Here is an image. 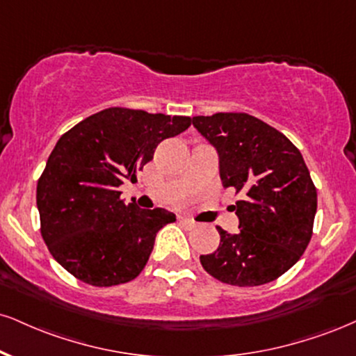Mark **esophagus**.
<instances>
[{
    "mask_svg": "<svg viewBox=\"0 0 356 356\" xmlns=\"http://www.w3.org/2000/svg\"><path fill=\"white\" fill-rule=\"evenodd\" d=\"M179 224H181L184 229H187V230L194 229V227H195V222L191 220V219H187V217H181V219H179Z\"/></svg>",
    "mask_w": 356,
    "mask_h": 356,
    "instance_id": "1",
    "label": "esophagus"
}]
</instances>
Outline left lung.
<instances>
[{
	"label": "left lung",
	"mask_w": 356,
	"mask_h": 356,
	"mask_svg": "<svg viewBox=\"0 0 356 356\" xmlns=\"http://www.w3.org/2000/svg\"><path fill=\"white\" fill-rule=\"evenodd\" d=\"M219 151L225 189L242 194L234 211L238 232L222 227L216 252L200 255L204 270L235 286L277 280L300 260L314 234L316 187L289 137L245 113L192 119Z\"/></svg>",
	"instance_id": "obj_1"
}]
</instances>
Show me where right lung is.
Returning a JSON list of instances; mask_svg holds the SVG:
<instances>
[{
	"mask_svg": "<svg viewBox=\"0 0 356 356\" xmlns=\"http://www.w3.org/2000/svg\"><path fill=\"white\" fill-rule=\"evenodd\" d=\"M189 115L108 108L64 132L38 179L41 235L56 262L94 286L121 285L143 272L156 235L175 222L164 209L124 204L157 144L189 129Z\"/></svg>",
	"mask_w": 356,
	"mask_h": 356,
	"instance_id": "add662e5",
	"label": "right lung"
}]
</instances>
